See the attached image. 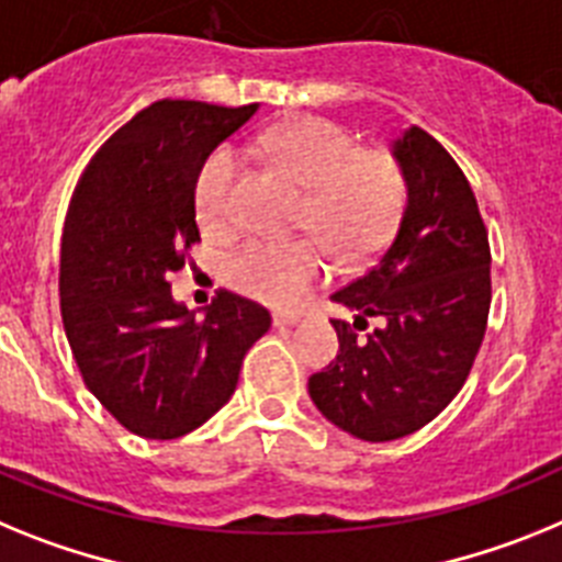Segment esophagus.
Masks as SVG:
<instances>
[{
	"label": "esophagus",
	"instance_id": "1",
	"mask_svg": "<svg viewBox=\"0 0 562 562\" xmlns=\"http://www.w3.org/2000/svg\"><path fill=\"white\" fill-rule=\"evenodd\" d=\"M271 322H274V328H291V325H296V322H300V314H288V311H274Z\"/></svg>",
	"mask_w": 562,
	"mask_h": 562
}]
</instances>
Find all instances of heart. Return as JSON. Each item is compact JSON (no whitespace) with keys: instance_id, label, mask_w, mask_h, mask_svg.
I'll use <instances>...</instances> for the list:
<instances>
[{"instance_id":"1","label":"heart","mask_w":562,"mask_h":562,"mask_svg":"<svg viewBox=\"0 0 562 562\" xmlns=\"http://www.w3.org/2000/svg\"><path fill=\"white\" fill-rule=\"evenodd\" d=\"M260 149L277 169L308 189L300 228L314 237L243 243L226 257V280L240 294L288 308L328 277L323 241L350 268L364 266L387 248L407 209V169L393 149L359 146L348 130L325 119L274 126L260 135ZM240 178V155L232 146H217L200 164L194 214L206 232L221 234L237 226Z\"/></svg>"}]
</instances>
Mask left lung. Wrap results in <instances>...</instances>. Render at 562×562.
I'll return each mask as SVG.
<instances>
[{"instance_id": "8db88e82", "label": "left lung", "mask_w": 562, "mask_h": 562, "mask_svg": "<svg viewBox=\"0 0 562 562\" xmlns=\"http://www.w3.org/2000/svg\"><path fill=\"white\" fill-rule=\"evenodd\" d=\"M409 198L396 237L368 274L330 300L339 353L308 379L319 413L362 441H396L429 424L463 387L486 334L490 237L470 180L422 126L393 144ZM370 315L383 328L368 337Z\"/></svg>"}]
</instances>
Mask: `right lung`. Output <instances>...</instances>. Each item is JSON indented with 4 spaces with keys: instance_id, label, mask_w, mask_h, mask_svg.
Masks as SVG:
<instances>
[{
    "instance_id": "right-lung-1",
    "label": "right lung",
    "mask_w": 562,
    "mask_h": 562,
    "mask_svg": "<svg viewBox=\"0 0 562 562\" xmlns=\"http://www.w3.org/2000/svg\"><path fill=\"white\" fill-rule=\"evenodd\" d=\"M257 104L160 99L101 144L72 192L61 237V319L81 379L130 432L169 441L232 398L262 305L221 291L198 319L166 277L200 243L194 178Z\"/></svg>"
}]
</instances>
